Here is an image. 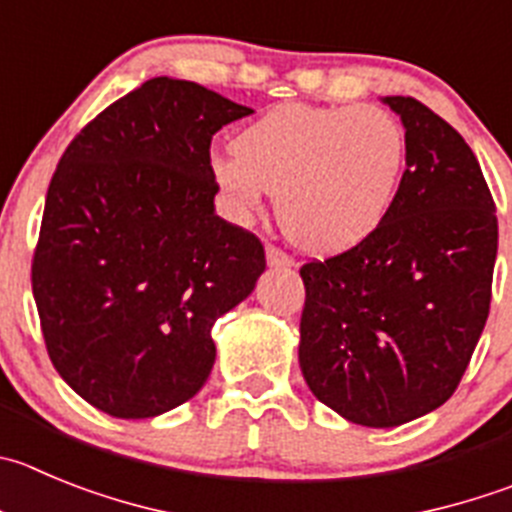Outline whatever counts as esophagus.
<instances>
[{
	"label": "esophagus",
	"mask_w": 512,
	"mask_h": 512,
	"mask_svg": "<svg viewBox=\"0 0 512 512\" xmlns=\"http://www.w3.org/2000/svg\"><path fill=\"white\" fill-rule=\"evenodd\" d=\"M265 255H267V265H270V267H290V265H293V257L285 255V252L280 250V247H275V245L267 247Z\"/></svg>",
	"instance_id": "34e87169"
}]
</instances>
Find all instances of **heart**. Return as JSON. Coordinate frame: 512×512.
I'll use <instances>...</instances> for the list:
<instances>
[{
	"instance_id": "b5f03b06",
	"label": "heart",
	"mask_w": 512,
	"mask_h": 512,
	"mask_svg": "<svg viewBox=\"0 0 512 512\" xmlns=\"http://www.w3.org/2000/svg\"><path fill=\"white\" fill-rule=\"evenodd\" d=\"M407 156L404 128L374 105H280L245 128L212 176L240 214L278 197L288 240L338 255L369 240L394 202Z\"/></svg>"
}]
</instances>
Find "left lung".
I'll use <instances>...</instances> for the list:
<instances>
[{
  "label": "left lung",
  "mask_w": 512,
  "mask_h": 512,
  "mask_svg": "<svg viewBox=\"0 0 512 512\" xmlns=\"http://www.w3.org/2000/svg\"><path fill=\"white\" fill-rule=\"evenodd\" d=\"M407 171L369 240L300 267V371L364 427H399L455 394L493 298L498 217L465 138L404 95Z\"/></svg>",
  "instance_id": "8db88e82"
}]
</instances>
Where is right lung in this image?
<instances>
[{
	"label": "right lung",
	"mask_w": 512,
	"mask_h": 512,
	"mask_svg": "<svg viewBox=\"0 0 512 512\" xmlns=\"http://www.w3.org/2000/svg\"><path fill=\"white\" fill-rule=\"evenodd\" d=\"M252 108L151 78L65 148L32 257L57 374L100 412L159 417L197 394L212 326L255 290L262 242L214 214L209 146Z\"/></svg>",
	"instance_id": "1"
}]
</instances>
